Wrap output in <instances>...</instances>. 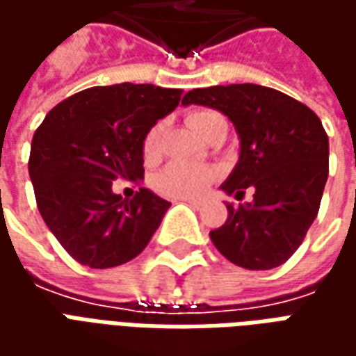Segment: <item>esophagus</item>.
I'll return each instance as SVG.
<instances>
[{"label": "esophagus", "instance_id": "1", "mask_svg": "<svg viewBox=\"0 0 356 356\" xmlns=\"http://www.w3.org/2000/svg\"><path fill=\"white\" fill-rule=\"evenodd\" d=\"M181 202H185V204H188V206H191V208H194V209H200L202 208V202L200 200H191V198H183V200Z\"/></svg>", "mask_w": 356, "mask_h": 356}]
</instances>
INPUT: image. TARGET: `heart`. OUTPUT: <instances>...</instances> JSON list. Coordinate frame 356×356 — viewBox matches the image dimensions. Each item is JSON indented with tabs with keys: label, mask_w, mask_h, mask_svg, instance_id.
I'll return each instance as SVG.
<instances>
[{
	"label": "heart",
	"mask_w": 356,
	"mask_h": 356,
	"mask_svg": "<svg viewBox=\"0 0 356 356\" xmlns=\"http://www.w3.org/2000/svg\"><path fill=\"white\" fill-rule=\"evenodd\" d=\"M217 116L213 110H196L186 116V124L198 135H204L209 120ZM162 124H154L143 139V156L152 162L160 156L162 145ZM217 179L216 168L209 165H193V163L173 162L165 165L154 177V188L168 198H198L208 191V186Z\"/></svg>",
	"instance_id": "b5f03b06"
}]
</instances>
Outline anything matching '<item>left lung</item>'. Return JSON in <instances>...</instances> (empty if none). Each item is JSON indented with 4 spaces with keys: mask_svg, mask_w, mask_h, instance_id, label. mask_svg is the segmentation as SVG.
<instances>
[{
    "mask_svg": "<svg viewBox=\"0 0 356 356\" xmlns=\"http://www.w3.org/2000/svg\"><path fill=\"white\" fill-rule=\"evenodd\" d=\"M204 104L229 116L240 135V160L221 186L254 202L232 208L209 232L234 265L268 270L282 265L305 240L328 179V135L321 118L290 95L255 83L193 89L183 104Z\"/></svg>",
    "mask_w": 356,
    "mask_h": 356,
    "instance_id": "1",
    "label": "left lung"
}]
</instances>
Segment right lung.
Returning <instances> with one entry per match:
<instances>
[{"mask_svg": "<svg viewBox=\"0 0 356 356\" xmlns=\"http://www.w3.org/2000/svg\"><path fill=\"white\" fill-rule=\"evenodd\" d=\"M183 89L118 83L83 89L49 110L35 129L28 171L43 221L70 257L91 268L131 261L171 204L147 188L124 200L118 179L145 177L143 139Z\"/></svg>", "mask_w": 356, "mask_h": 356, "instance_id": "add662e5", "label": "right lung"}]
</instances>
